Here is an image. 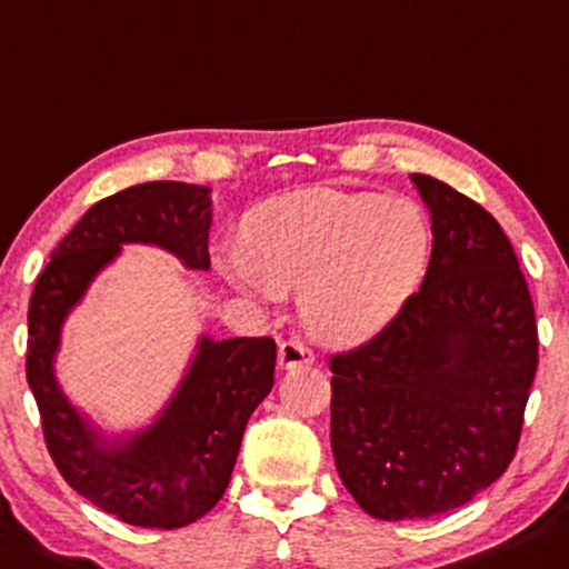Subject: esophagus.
<instances>
[{
  "label": "esophagus",
  "instance_id": "esophagus-1",
  "mask_svg": "<svg viewBox=\"0 0 569 569\" xmlns=\"http://www.w3.org/2000/svg\"><path fill=\"white\" fill-rule=\"evenodd\" d=\"M315 362V355L303 347L298 338H290V341L279 343V368L282 370H296V368H306Z\"/></svg>",
  "mask_w": 569,
  "mask_h": 569
}]
</instances>
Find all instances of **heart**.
<instances>
[{
  "label": "heart",
  "instance_id": "1",
  "mask_svg": "<svg viewBox=\"0 0 569 569\" xmlns=\"http://www.w3.org/2000/svg\"><path fill=\"white\" fill-rule=\"evenodd\" d=\"M430 217L408 199L301 190L247 217L241 247L214 263L244 292L301 290L306 330L328 347H360L392 322L425 282Z\"/></svg>",
  "mask_w": 569,
  "mask_h": 569
}]
</instances>
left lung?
Segmentation results:
<instances>
[{
  "instance_id": "8db88e82",
  "label": "left lung",
  "mask_w": 569,
  "mask_h": 569,
  "mask_svg": "<svg viewBox=\"0 0 569 569\" xmlns=\"http://www.w3.org/2000/svg\"><path fill=\"white\" fill-rule=\"evenodd\" d=\"M432 220L419 292L366 347L330 360L336 470L373 519H427L506 473L538 370L513 247L487 209L411 174Z\"/></svg>"
}]
</instances>
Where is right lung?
Wrapping results in <instances>:
<instances>
[{
	"mask_svg": "<svg viewBox=\"0 0 569 569\" xmlns=\"http://www.w3.org/2000/svg\"><path fill=\"white\" fill-rule=\"evenodd\" d=\"M209 228L207 184H133L80 217L31 292L27 379L50 457L78 495L133 527L193 525L226 495L244 427L273 387L277 343L201 333L161 411L137 430L114 432L63 392L56 373L63 322L129 244L209 271Z\"/></svg>",
	"mask_w": 569,
	"mask_h": 569,
	"instance_id": "add662e5",
	"label": "right lung"
}]
</instances>
